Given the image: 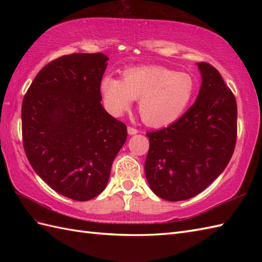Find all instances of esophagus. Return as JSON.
<instances>
[{
  "label": "esophagus",
  "mask_w": 262,
  "mask_h": 262,
  "mask_svg": "<svg viewBox=\"0 0 262 262\" xmlns=\"http://www.w3.org/2000/svg\"><path fill=\"white\" fill-rule=\"evenodd\" d=\"M127 132H128V134H129V135H135V134H137V133H138V129H137V128H135V127L128 126L127 127Z\"/></svg>",
  "instance_id": "esophagus-1"
}]
</instances>
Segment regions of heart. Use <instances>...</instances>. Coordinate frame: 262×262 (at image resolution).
<instances>
[{
    "mask_svg": "<svg viewBox=\"0 0 262 262\" xmlns=\"http://www.w3.org/2000/svg\"><path fill=\"white\" fill-rule=\"evenodd\" d=\"M196 90L193 77L161 66H141L122 72V80L104 76L100 92L105 108L114 116L129 110L140 99L138 110L151 127H163L177 121L192 101Z\"/></svg>",
    "mask_w": 262,
    "mask_h": 262,
    "instance_id": "1",
    "label": "heart"
}]
</instances>
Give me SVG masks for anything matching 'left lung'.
Here are the masks:
<instances>
[{
	"instance_id": "8db88e82",
	"label": "left lung",
	"mask_w": 262,
	"mask_h": 262,
	"mask_svg": "<svg viewBox=\"0 0 262 262\" xmlns=\"http://www.w3.org/2000/svg\"><path fill=\"white\" fill-rule=\"evenodd\" d=\"M196 101L173 124L147 133L145 176L152 191L169 202L191 198L219 178L234 152L237 108L220 72L198 63Z\"/></svg>"
}]
</instances>
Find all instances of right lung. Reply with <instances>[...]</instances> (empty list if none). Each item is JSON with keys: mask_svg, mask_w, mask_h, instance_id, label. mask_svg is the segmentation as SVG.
<instances>
[{"mask_svg": "<svg viewBox=\"0 0 262 262\" xmlns=\"http://www.w3.org/2000/svg\"><path fill=\"white\" fill-rule=\"evenodd\" d=\"M109 58L75 53L40 70L22 101V141L36 173L79 202L101 193L127 127L101 104L100 82Z\"/></svg>", "mask_w": 262, "mask_h": 262, "instance_id": "1", "label": "right lung"}]
</instances>
